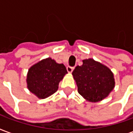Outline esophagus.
<instances>
[{
    "mask_svg": "<svg viewBox=\"0 0 133 133\" xmlns=\"http://www.w3.org/2000/svg\"><path fill=\"white\" fill-rule=\"evenodd\" d=\"M74 70V67H70V66H68L67 67V70L68 72H72Z\"/></svg>",
    "mask_w": 133,
    "mask_h": 133,
    "instance_id": "1",
    "label": "esophagus"
}]
</instances>
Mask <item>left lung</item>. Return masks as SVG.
Here are the masks:
<instances>
[{
	"label": "left lung",
	"instance_id": "1",
	"mask_svg": "<svg viewBox=\"0 0 133 133\" xmlns=\"http://www.w3.org/2000/svg\"><path fill=\"white\" fill-rule=\"evenodd\" d=\"M72 72L79 94L90 102H98L105 98L115 86L113 74L108 67L93 59L83 61Z\"/></svg>",
	"mask_w": 133,
	"mask_h": 133
}]
</instances>
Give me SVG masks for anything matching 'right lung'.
Here are the masks:
<instances>
[{
    "label": "right lung",
    "instance_id": "right-lung-1",
    "mask_svg": "<svg viewBox=\"0 0 133 133\" xmlns=\"http://www.w3.org/2000/svg\"><path fill=\"white\" fill-rule=\"evenodd\" d=\"M66 73L63 64L57 63L50 58L44 59L28 70V88L38 98H46L58 90L59 83Z\"/></svg>",
    "mask_w": 133,
    "mask_h": 133
}]
</instances>
